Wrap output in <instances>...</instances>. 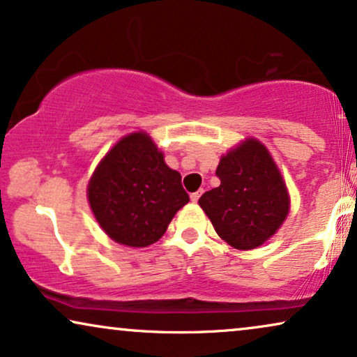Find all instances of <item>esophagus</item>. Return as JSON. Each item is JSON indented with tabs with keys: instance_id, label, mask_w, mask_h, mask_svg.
<instances>
[{
	"instance_id": "esophagus-1",
	"label": "esophagus",
	"mask_w": 357,
	"mask_h": 357,
	"mask_svg": "<svg viewBox=\"0 0 357 357\" xmlns=\"http://www.w3.org/2000/svg\"><path fill=\"white\" fill-rule=\"evenodd\" d=\"M201 196H202V191L192 192V194H191V201H192V202H197V201H199V199H201Z\"/></svg>"
}]
</instances>
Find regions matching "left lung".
Here are the masks:
<instances>
[{"instance_id": "8db88e82", "label": "left lung", "mask_w": 357, "mask_h": 357, "mask_svg": "<svg viewBox=\"0 0 357 357\" xmlns=\"http://www.w3.org/2000/svg\"><path fill=\"white\" fill-rule=\"evenodd\" d=\"M220 186L204 192L199 206L217 235L236 250H253L286 220L291 199L281 171L268 149L246 139L220 158Z\"/></svg>"}]
</instances>
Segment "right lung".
I'll list each match as a JSON object with an SVG mask.
<instances>
[{
    "instance_id": "obj_1",
    "label": "right lung",
    "mask_w": 357,
    "mask_h": 357,
    "mask_svg": "<svg viewBox=\"0 0 357 357\" xmlns=\"http://www.w3.org/2000/svg\"><path fill=\"white\" fill-rule=\"evenodd\" d=\"M89 207L109 238L144 248L165 235L174 213L189 202L181 174L145 132L122 137L88 184Z\"/></svg>"
}]
</instances>
